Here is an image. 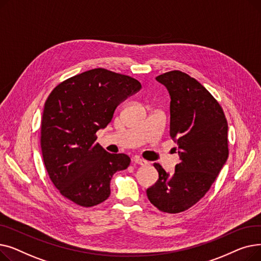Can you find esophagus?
<instances>
[{
    "mask_svg": "<svg viewBox=\"0 0 261 261\" xmlns=\"http://www.w3.org/2000/svg\"><path fill=\"white\" fill-rule=\"evenodd\" d=\"M133 162H134L135 164H139V165H141V166H145V165H147V164H148L147 161H145V160H143V159H141V158H134Z\"/></svg>",
    "mask_w": 261,
    "mask_h": 261,
    "instance_id": "34e87169",
    "label": "esophagus"
}]
</instances>
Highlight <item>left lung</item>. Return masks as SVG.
Wrapping results in <instances>:
<instances>
[{
  "label": "left lung",
  "instance_id": "8db88e82",
  "mask_svg": "<svg viewBox=\"0 0 261 261\" xmlns=\"http://www.w3.org/2000/svg\"><path fill=\"white\" fill-rule=\"evenodd\" d=\"M170 95V136L180 163L168 174L158 163L159 180L147 197L164 213H182L210 190L228 158L227 120L223 109L199 81L181 71L156 77Z\"/></svg>",
  "mask_w": 261,
  "mask_h": 261
}]
</instances>
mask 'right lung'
Masks as SVG:
<instances>
[{
  "mask_svg": "<svg viewBox=\"0 0 261 261\" xmlns=\"http://www.w3.org/2000/svg\"><path fill=\"white\" fill-rule=\"evenodd\" d=\"M142 88L130 76L93 68L54 88L44 105L40 143L53 184L79 206L92 207L110 196V181L127 169V154H112L96 143V132L112 120L116 107Z\"/></svg>",
  "mask_w": 261,
  "mask_h": 261,
  "instance_id": "add662e5",
  "label": "right lung"
}]
</instances>
